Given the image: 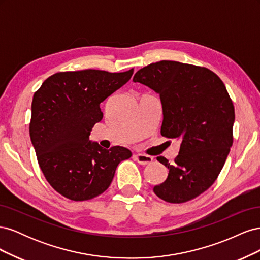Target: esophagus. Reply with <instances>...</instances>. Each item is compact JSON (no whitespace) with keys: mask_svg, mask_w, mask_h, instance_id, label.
<instances>
[{"mask_svg":"<svg viewBox=\"0 0 260 260\" xmlns=\"http://www.w3.org/2000/svg\"><path fill=\"white\" fill-rule=\"evenodd\" d=\"M135 158L140 165H143V166H145V165H149L153 161V157L144 155V154H137L135 155Z\"/></svg>","mask_w":260,"mask_h":260,"instance_id":"34e87169","label":"esophagus"}]
</instances>
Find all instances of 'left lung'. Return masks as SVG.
I'll list each match as a JSON object with an SVG mask.
<instances>
[{"label":"left lung","instance_id":"obj_1","mask_svg":"<svg viewBox=\"0 0 260 260\" xmlns=\"http://www.w3.org/2000/svg\"><path fill=\"white\" fill-rule=\"evenodd\" d=\"M133 81L159 93L161 136L181 141L174 162L157 157L169 172L154 193L172 204L198 198L214 184L233 144L234 106L224 83L206 67L172 60L141 68Z\"/></svg>","mask_w":260,"mask_h":260}]
</instances>
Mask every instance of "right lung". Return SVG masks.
Listing matches in <instances>:
<instances>
[{
  "label": "right lung",
  "instance_id": "right-lung-1",
  "mask_svg": "<svg viewBox=\"0 0 260 260\" xmlns=\"http://www.w3.org/2000/svg\"><path fill=\"white\" fill-rule=\"evenodd\" d=\"M132 74L133 68L123 73L59 72L35 92L30 139L46 181L64 198H96L111 185L118 164L131 157L128 148L105 149L89 139L94 124L103 119L100 104Z\"/></svg>",
  "mask_w": 260,
  "mask_h": 260
}]
</instances>
